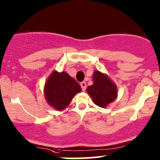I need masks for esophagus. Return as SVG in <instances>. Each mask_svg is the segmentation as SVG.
<instances>
[{
  "instance_id": "obj_1",
  "label": "esophagus",
  "mask_w": 160,
  "mask_h": 160,
  "mask_svg": "<svg viewBox=\"0 0 160 160\" xmlns=\"http://www.w3.org/2000/svg\"><path fill=\"white\" fill-rule=\"evenodd\" d=\"M80 87H81L82 90L85 91L86 89H87V84H86V82H81V83H80Z\"/></svg>"
}]
</instances>
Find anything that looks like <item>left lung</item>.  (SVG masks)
I'll list each match as a JSON object with an SVG mask.
<instances>
[{
  "label": "left lung",
  "instance_id": "obj_1",
  "mask_svg": "<svg viewBox=\"0 0 160 160\" xmlns=\"http://www.w3.org/2000/svg\"><path fill=\"white\" fill-rule=\"evenodd\" d=\"M87 91L95 104L101 108H106L118 95L116 85L106 74L99 71H94L93 84L89 86Z\"/></svg>",
  "mask_w": 160,
  "mask_h": 160
}]
</instances>
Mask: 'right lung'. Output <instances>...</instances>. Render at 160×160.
<instances>
[{
    "mask_svg": "<svg viewBox=\"0 0 160 160\" xmlns=\"http://www.w3.org/2000/svg\"><path fill=\"white\" fill-rule=\"evenodd\" d=\"M80 92L81 87L79 83L64 71L52 72L44 88L46 101L58 111L66 108L73 96Z\"/></svg>",
    "mask_w": 160,
    "mask_h": 160,
    "instance_id": "1",
    "label": "right lung"
}]
</instances>
